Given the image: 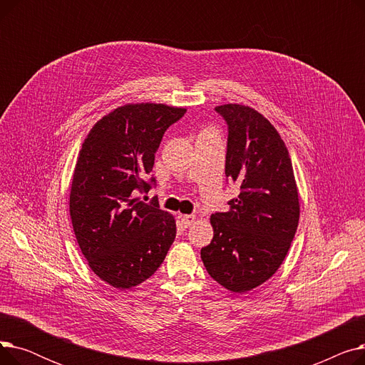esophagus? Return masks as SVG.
I'll return each mask as SVG.
<instances>
[{"label":"esophagus","instance_id":"34e87169","mask_svg":"<svg viewBox=\"0 0 365 365\" xmlns=\"http://www.w3.org/2000/svg\"><path fill=\"white\" fill-rule=\"evenodd\" d=\"M179 217H180V220H182V223H183L185 227L190 226V225L194 223V220H195V216H194V215H180Z\"/></svg>","mask_w":365,"mask_h":365}]
</instances>
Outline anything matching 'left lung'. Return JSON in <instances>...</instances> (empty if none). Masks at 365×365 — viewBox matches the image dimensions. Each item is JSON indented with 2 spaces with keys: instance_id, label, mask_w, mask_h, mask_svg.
<instances>
[{
  "instance_id": "8db88e82",
  "label": "left lung",
  "mask_w": 365,
  "mask_h": 365,
  "mask_svg": "<svg viewBox=\"0 0 365 365\" xmlns=\"http://www.w3.org/2000/svg\"><path fill=\"white\" fill-rule=\"evenodd\" d=\"M215 109L229 128L225 175L241 192L210 217L215 235L201 259L210 277L241 294L269 279L289 253L299 192L289 149L260 112L240 103Z\"/></svg>"
}]
</instances>
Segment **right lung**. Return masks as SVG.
<instances>
[{
    "label": "right lung",
    "instance_id": "add662e5",
    "mask_svg": "<svg viewBox=\"0 0 365 365\" xmlns=\"http://www.w3.org/2000/svg\"><path fill=\"white\" fill-rule=\"evenodd\" d=\"M185 112L164 103L118 106L93 125L76 158L69 194L73 232L90 269L118 290L155 274L176 238L175 216L138 194L149 192L155 152Z\"/></svg>",
    "mask_w": 365,
    "mask_h": 365
}]
</instances>
